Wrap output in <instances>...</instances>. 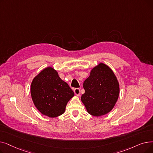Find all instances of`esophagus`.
<instances>
[{
	"label": "esophagus",
	"instance_id": "esophagus-1",
	"mask_svg": "<svg viewBox=\"0 0 153 153\" xmlns=\"http://www.w3.org/2000/svg\"><path fill=\"white\" fill-rule=\"evenodd\" d=\"M74 92L75 93V94L76 96H79L81 94V91H80V89L79 88H76L74 90Z\"/></svg>",
	"mask_w": 153,
	"mask_h": 153
}]
</instances>
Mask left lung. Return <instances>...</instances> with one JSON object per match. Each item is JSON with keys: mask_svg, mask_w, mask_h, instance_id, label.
<instances>
[{"mask_svg": "<svg viewBox=\"0 0 153 153\" xmlns=\"http://www.w3.org/2000/svg\"><path fill=\"white\" fill-rule=\"evenodd\" d=\"M83 88L85 93L81 99L89 114L101 116L114 108L119 95V84L108 65L100 62L93 68Z\"/></svg>", "mask_w": 153, "mask_h": 153, "instance_id": "1", "label": "left lung"}]
</instances>
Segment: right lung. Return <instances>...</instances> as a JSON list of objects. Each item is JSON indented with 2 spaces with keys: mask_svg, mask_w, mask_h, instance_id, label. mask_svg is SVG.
Returning a JSON list of instances; mask_svg holds the SVG:
<instances>
[{
  "mask_svg": "<svg viewBox=\"0 0 153 153\" xmlns=\"http://www.w3.org/2000/svg\"><path fill=\"white\" fill-rule=\"evenodd\" d=\"M30 94L37 110L49 117L64 113L66 105L74 96L68 83L62 80L52 67L44 69L33 79Z\"/></svg>",
  "mask_w": 153,
  "mask_h": 153,
  "instance_id": "obj_1",
  "label": "right lung"
}]
</instances>
